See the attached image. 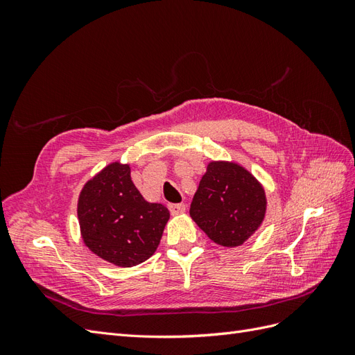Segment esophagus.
<instances>
[{"label":"esophagus","instance_id":"34e87169","mask_svg":"<svg viewBox=\"0 0 355 355\" xmlns=\"http://www.w3.org/2000/svg\"><path fill=\"white\" fill-rule=\"evenodd\" d=\"M185 204H182V202H179V204H168V210H170V213L171 214H179V213H184L185 211Z\"/></svg>","mask_w":355,"mask_h":355}]
</instances>
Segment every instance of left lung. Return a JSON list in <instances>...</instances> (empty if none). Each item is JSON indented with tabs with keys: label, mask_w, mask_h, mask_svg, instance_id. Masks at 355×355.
I'll return each instance as SVG.
<instances>
[{
	"label": "left lung",
	"mask_w": 355,
	"mask_h": 355,
	"mask_svg": "<svg viewBox=\"0 0 355 355\" xmlns=\"http://www.w3.org/2000/svg\"><path fill=\"white\" fill-rule=\"evenodd\" d=\"M265 210V191L249 171L235 163L211 161L189 214L211 241L235 247L259 228Z\"/></svg>",
	"instance_id": "1"
}]
</instances>
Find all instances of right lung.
I'll return each mask as SVG.
<instances>
[{"label":"right lung","mask_w":355,"mask_h":355,"mask_svg":"<svg viewBox=\"0 0 355 355\" xmlns=\"http://www.w3.org/2000/svg\"><path fill=\"white\" fill-rule=\"evenodd\" d=\"M170 213L148 202L130 178V166L112 163L84 185L78 219L85 245L116 266H135L151 257Z\"/></svg>","instance_id":"right-lung-1"}]
</instances>
